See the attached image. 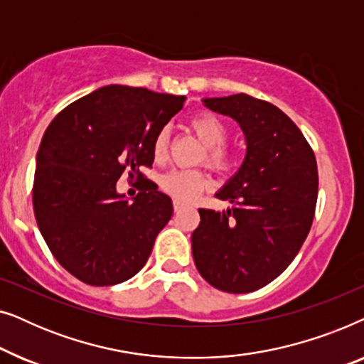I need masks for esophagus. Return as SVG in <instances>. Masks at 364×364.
Segmentation results:
<instances>
[{
  "instance_id": "esophagus-1",
  "label": "esophagus",
  "mask_w": 364,
  "mask_h": 364,
  "mask_svg": "<svg viewBox=\"0 0 364 364\" xmlns=\"http://www.w3.org/2000/svg\"><path fill=\"white\" fill-rule=\"evenodd\" d=\"M183 207H186V203H183V202H181V200H173V210H176V212L182 210Z\"/></svg>"
}]
</instances>
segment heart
<instances>
[{"label":"heart","mask_w":364,"mask_h":364,"mask_svg":"<svg viewBox=\"0 0 364 364\" xmlns=\"http://www.w3.org/2000/svg\"><path fill=\"white\" fill-rule=\"evenodd\" d=\"M188 127L196 134L203 146L207 147L205 161L218 172H225L232 167L233 154L225 146L228 129L220 117L212 112H197L188 121ZM171 144V131L161 129L154 137L152 154L157 162L166 161ZM208 177L197 168H173L161 178V187L176 200H192L208 187Z\"/></svg>","instance_id":"obj_1"}]
</instances>
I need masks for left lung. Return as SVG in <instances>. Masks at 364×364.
Wrapping results in <instances>:
<instances>
[{"label": "left lung", "mask_w": 364, "mask_h": 364, "mask_svg": "<svg viewBox=\"0 0 364 364\" xmlns=\"http://www.w3.org/2000/svg\"><path fill=\"white\" fill-rule=\"evenodd\" d=\"M240 124L247 156L215 196L232 208H198L192 255L200 275L227 293H250L275 280L310 232L318 197L313 149L273 104L248 94L203 99Z\"/></svg>", "instance_id": "left-lung-1"}]
</instances>
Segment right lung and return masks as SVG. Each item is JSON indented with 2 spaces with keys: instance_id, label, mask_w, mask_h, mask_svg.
I'll list each match as a JSON object with an SVG mask.
<instances>
[{
  "instance_id": "obj_1",
  "label": "right lung",
  "mask_w": 364,
  "mask_h": 364,
  "mask_svg": "<svg viewBox=\"0 0 364 364\" xmlns=\"http://www.w3.org/2000/svg\"><path fill=\"white\" fill-rule=\"evenodd\" d=\"M183 101L144 87L106 86L49 124L36 157L34 215L54 258L77 280L111 287L146 265L173 207L141 167H152L154 137ZM124 171L141 182L132 203L115 191Z\"/></svg>"
}]
</instances>
